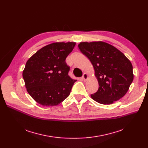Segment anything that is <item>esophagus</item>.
Masks as SVG:
<instances>
[{
    "instance_id": "obj_1",
    "label": "esophagus",
    "mask_w": 148,
    "mask_h": 148,
    "mask_svg": "<svg viewBox=\"0 0 148 148\" xmlns=\"http://www.w3.org/2000/svg\"><path fill=\"white\" fill-rule=\"evenodd\" d=\"M82 79H83V80L84 82H86V81L88 80V74L84 73L83 75V76H82Z\"/></svg>"
}]
</instances>
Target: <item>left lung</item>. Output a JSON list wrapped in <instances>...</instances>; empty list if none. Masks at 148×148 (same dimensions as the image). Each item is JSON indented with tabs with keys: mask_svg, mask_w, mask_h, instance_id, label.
<instances>
[{
	"mask_svg": "<svg viewBox=\"0 0 148 148\" xmlns=\"http://www.w3.org/2000/svg\"><path fill=\"white\" fill-rule=\"evenodd\" d=\"M81 52L91 62L99 88L91 98L98 103L111 104L126 94L134 75L130 60L114 46L103 41L82 42Z\"/></svg>",
	"mask_w": 148,
	"mask_h": 148,
	"instance_id": "1",
	"label": "left lung"
}]
</instances>
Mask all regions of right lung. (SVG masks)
I'll return each instance as SVG.
<instances>
[{"instance_id": "obj_1", "label": "right lung", "mask_w": 148, "mask_h": 148, "mask_svg": "<svg viewBox=\"0 0 148 148\" xmlns=\"http://www.w3.org/2000/svg\"><path fill=\"white\" fill-rule=\"evenodd\" d=\"M75 42H54L37 51L27 61L23 77L29 94L44 106L59 104L77 81L68 75L65 59Z\"/></svg>"}]
</instances>
